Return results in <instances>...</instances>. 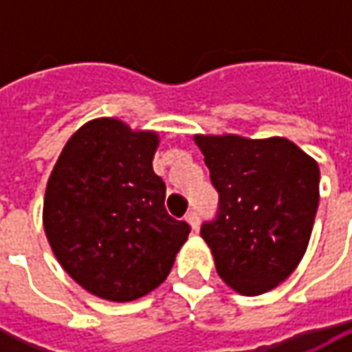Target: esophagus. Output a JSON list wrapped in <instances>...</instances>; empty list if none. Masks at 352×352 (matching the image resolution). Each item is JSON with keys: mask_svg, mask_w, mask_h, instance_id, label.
<instances>
[{"mask_svg": "<svg viewBox=\"0 0 352 352\" xmlns=\"http://www.w3.org/2000/svg\"><path fill=\"white\" fill-rule=\"evenodd\" d=\"M186 223L190 225L194 231H197V227H199V215H197L196 211H188L186 213Z\"/></svg>", "mask_w": 352, "mask_h": 352, "instance_id": "esophagus-1", "label": "esophagus"}]
</instances>
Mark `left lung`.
I'll return each mask as SVG.
<instances>
[{
    "instance_id": "obj_1",
    "label": "left lung",
    "mask_w": 352,
    "mask_h": 352,
    "mask_svg": "<svg viewBox=\"0 0 352 352\" xmlns=\"http://www.w3.org/2000/svg\"><path fill=\"white\" fill-rule=\"evenodd\" d=\"M219 194L201 225L217 274L243 296L276 288L304 258L319 204V166L284 137L196 135Z\"/></svg>"
}]
</instances>
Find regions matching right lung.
Masks as SVG:
<instances>
[{
    "instance_id": "1",
    "label": "right lung",
    "mask_w": 352,
    "mask_h": 352,
    "mask_svg": "<svg viewBox=\"0 0 352 352\" xmlns=\"http://www.w3.org/2000/svg\"><path fill=\"white\" fill-rule=\"evenodd\" d=\"M156 146L155 131L100 117L76 131L50 172L43 206L50 249L102 300L133 302L158 288L190 233L166 213Z\"/></svg>"
}]
</instances>
